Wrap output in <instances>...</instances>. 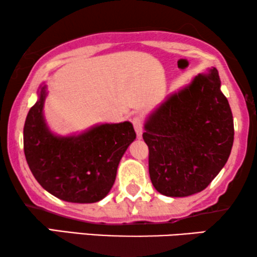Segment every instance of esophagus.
Masks as SVG:
<instances>
[{
    "instance_id": "34e87169",
    "label": "esophagus",
    "mask_w": 257,
    "mask_h": 257,
    "mask_svg": "<svg viewBox=\"0 0 257 257\" xmlns=\"http://www.w3.org/2000/svg\"><path fill=\"white\" fill-rule=\"evenodd\" d=\"M132 124H133V126H135L137 135H138L139 137L142 136L143 135V127H144L143 118L139 117V115H136V117L132 119Z\"/></svg>"
}]
</instances>
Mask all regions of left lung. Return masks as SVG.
<instances>
[{
  "label": "left lung",
  "mask_w": 257,
  "mask_h": 257,
  "mask_svg": "<svg viewBox=\"0 0 257 257\" xmlns=\"http://www.w3.org/2000/svg\"><path fill=\"white\" fill-rule=\"evenodd\" d=\"M215 68L168 97L147 119L144 142L154 188L189 196L208 186L229 158L233 114Z\"/></svg>",
  "instance_id": "1"
}]
</instances>
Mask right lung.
<instances>
[{
	"mask_svg": "<svg viewBox=\"0 0 257 257\" xmlns=\"http://www.w3.org/2000/svg\"><path fill=\"white\" fill-rule=\"evenodd\" d=\"M45 86L29 110L23 146L31 173L45 191L68 202L92 203L107 195L136 132L131 122L103 124L79 136L57 137L43 118Z\"/></svg>",
	"mask_w": 257,
	"mask_h": 257,
	"instance_id": "right-lung-1",
	"label": "right lung"
}]
</instances>
